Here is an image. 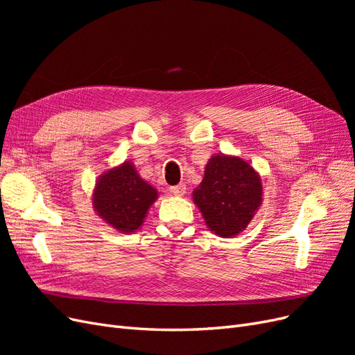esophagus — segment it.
Masks as SVG:
<instances>
[{
	"label": "esophagus",
	"instance_id": "1",
	"mask_svg": "<svg viewBox=\"0 0 355 355\" xmlns=\"http://www.w3.org/2000/svg\"><path fill=\"white\" fill-rule=\"evenodd\" d=\"M185 192H187V185L185 184H179L176 187H171L170 188V194L171 196L180 197V196H185Z\"/></svg>",
	"mask_w": 355,
	"mask_h": 355
}]
</instances>
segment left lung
I'll list each match as a JSON object with an SVG mask.
<instances>
[{
  "instance_id": "1",
  "label": "left lung",
  "mask_w": 355,
  "mask_h": 355,
  "mask_svg": "<svg viewBox=\"0 0 355 355\" xmlns=\"http://www.w3.org/2000/svg\"><path fill=\"white\" fill-rule=\"evenodd\" d=\"M262 180L245 159L214 154L204 170L201 184L192 192L207 228L219 237L243 232L262 204Z\"/></svg>"
}]
</instances>
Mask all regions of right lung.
Listing matches in <instances>:
<instances>
[{"mask_svg":"<svg viewBox=\"0 0 355 355\" xmlns=\"http://www.w3.org/2000/svg\"><path fill=\"white\" fill-rule=\"evenodd\" d=\"M157 198V189L139 176L132 161H124L99 176L93 189V209L118 232L132 234L141 228Z\"/></svg>","mask_w":355,"mask_h":355,"instance_id":"right-lung-1","label":"right lung"}]
</instances>
